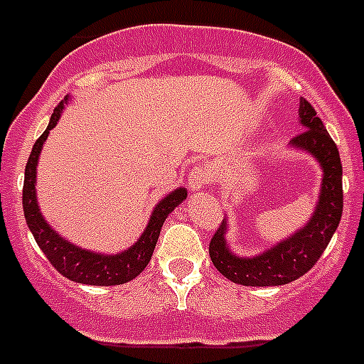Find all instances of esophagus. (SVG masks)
Masks as SVG:
<instances>
[{"instance_id": "esophagus-1", "label": "esophagus", "mask_w": 364, "mask_h": 364, "mask_svg": "<svg viewBox=\"0 0 364 364\" xmlns=\"http://www.w3.org/2000/svg\"><path fill=\"white\" fill-rule=\"evenodd\" d=\"M209 178H211V175H209L208 168L196 162L191 168V171H189V188L193 191H200V189H204L209 184Z\"/></svg>"}]
</instances>
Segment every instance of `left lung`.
Instances as JSON below:
<instances>
[{
  "mask_svg": "<svg viewBox=\"0 0 364 364\" xmlns=\"http://www.w3.org/2000/svg\"><path fill=\"white\" fill-rule=\"evenodd\" d=\"M299 121L305 129L292 139V146L312 153L323 168L318 208L301 231L255 258H238L229 251L223 238L225 223H222L209 242V256L218 272L238 285L272 287L298 279L318 263L341 220L343 166L338 146L314 106L303 97L299 101Z\"/></svg>",
  "mask_w": 364,
  "mask_h": 364,
  "instance_id": "1",
  "label": "left lung"
}]
</instances>
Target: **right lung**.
<instances>
[{
	"label": "right lung",
	"mask_w": 364,
	"mask_h": 364,
	"mask_svg": "<svg viewBox=\"0 0 364 364\" xmlns=\"http://www.w3.org/2000/svg\"><path fill=\"white\" fill-rule=\"evenodd\" d=\"M63 105L65 102L61 101L55 106L52 117H50L48 128L36 141L32 153L28 156V162H26L25 182H23V213H25V220L28 223V229L34 235L36 242H38L39 249L45 252L48 262L55 267V271L61 272L63 276H66L72 282L85 283V285H122L126 282H132L133 278H136L144 271L146 265L151 259L153 249H155L156 240H159L160 229L164 225V220L168 218V215L176 205L182 204V200L186 198L188 193H186L184 188L169 193L155 208L141 240L124 252H119V255L113 256L97 255V252H90L81 247H75L70 242L63 240L45 222V218L39 213L38 200H36V166H38L39 153H41L43 142L46 141L50 129L58 124L63 112Z\"/></svg>",
	"instance_id": "obj_1"
}]
</instances>
